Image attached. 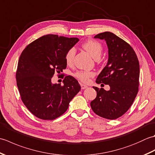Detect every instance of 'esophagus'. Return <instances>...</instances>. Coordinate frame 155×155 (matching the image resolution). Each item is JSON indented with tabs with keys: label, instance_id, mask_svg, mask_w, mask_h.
<instances>
[{
	"label": "esophagus",
	"instance_id": "esophagus-1",
	"mask_svg": "<svg viewBox=\"0 0 155 155\" xmlns=\"http://www.w3.org/2000/svg\"><path fill=\"white\" fill-rule=\"evenodd\" d=\"M81 89H85V88H87L88 87L87 85L84 84H81Z\"/></svg>",
	"mask_w": 155,
	"mask_h": 155
}]
</instances>
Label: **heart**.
Returning a JSON list of instances; mask_svg holds the SVG:
<instances>
[{"label": "heart", "instance_id": "1", "mask_svg": "<svg viewBox=\"0 0 155 155\" xmlns=\"http://www.w3.org/2000/svg\"><path fill=\"white\" fill-rule=\"evenodd\" d=\"M83 47L95 59L100 58L102 51H103V46L101 43L94 40H88L83 44ZM75 53L76 51L74 47L69 48L66 52L65 61L68 65L72 64ZM94 74V73L92 71H79L75 72L74 77L83 83H87L90 81V78L93 77Z\"/></svg>", "mask_w": 155, "mask_h": 155}]
</instances>
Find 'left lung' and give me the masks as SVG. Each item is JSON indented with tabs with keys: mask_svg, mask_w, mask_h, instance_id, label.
Returning a JSON list of instances; mask_svg holds the SVG:
<instances>
[{
	"mask_svg": "<svg viewBox=\"0 0 155 155\" xmlns=\"http://www.w3.org/2000/svg\"><path fill=\"white\" fill-rule=\"evenodd\" d=\"M94 38L105 40L108 48V62L96 82L108 84L110 90L93 87L97 97L91 102V107L98 116L116 119L129 109L137 97L139 85V62L131 46L112 32H102Z\"/></svg>",
	"mask_w": 155,
	"mask_h": 155,
	"instance_id": "obj_1",
	"label": "left lung"
}]
</instances>
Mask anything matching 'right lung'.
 Returning <instances> with one entry per match:
<instances>
[{
  "instance_id": "right-lung-1",
  "label": "right lung",
  "mask_w": 155,
  "mask_h": 155,
  "mask_svg": "<svg viewBox=\"0 0 155 155\" xmlns=\"http://www.w3.org/2000/svg\"><path fill=\"white\" fill-rule=\"evenodd\" d=\"M78 41L44 35L27 45L20 56L16 84L23 103L37 118L54 120L61 116L80 91L81 85L70 75L64 77L63 85L51 82L54 72L60 73L67 68L66 52Z\"/></svg>"
}]
</instances>
